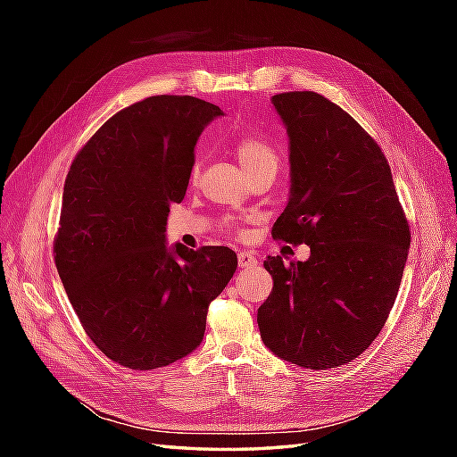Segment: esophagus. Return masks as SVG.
<instances>
[{
	"label": "esophagus",
	"instance_id": "34e87169",
	"mask_svg": "<svg viewBox=\"0 0 457 457\" xmlns=\"http://www.w3.org/2000/svg\"><path fill=\"white\" fill-rule=\"evenodd\" d=\"M238 265L240 267H253V265H257V257L250 252H238Z\"/></svg>",
	"mask_w": 457,
	"mask_h": 457
}]
</instances>
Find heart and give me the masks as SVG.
Masks as SVG:
<instances>
[{
  "label": "heart",
  "mask_w": 457,
  "mask_h": 457,
  "mask_svg": "<svg viewBox=\"0 0 457 457\" xmlns=\"http://www.w3.org/2000/svg\"><path fill=\"white\" fill-rule=\"evenodd\" d=\"M237 158L245 173L265 168V165H269V168H278V156H276L274 148L262 139H257V137H247V139H242L237 145ZM196 175L198 165H195V170H192V177Z\"/></svg>",
  "instance_id": "b5f03b06"
}]
</instances>
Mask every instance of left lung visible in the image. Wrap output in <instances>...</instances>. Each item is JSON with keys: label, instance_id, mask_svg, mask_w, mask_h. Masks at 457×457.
I'll list each match as a JSON object with an SVG mask.
<instances>
[{"label": "left lung", "instance_id": "8db88e82", "mask_svg": "<svg viewBox=\"0 0 457 457\" xmlns=\"http://www.w3.org/2000/svg\"><path fill=\"white\" fill-rule=\"evenodd\" d=\"M287 133L289 196L272 237L307 244V261L267 257L274 287L257 311L265 347L309 370L347 364L386 322L410 228L381 148L343 108L312 91L274 95Z\"/></svg>", "mask_w": 457, "mask_h": 457}]
</instances>
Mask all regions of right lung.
Here are the masks:
<instances>
[{"instance_id": "right-lung-1", "label": "right lung", "mask_w": 457, "mask_h": 457, "mask_svg": "<svg viewBox=\"0 0 457 457\" xmlns=\"http://www.w3.org/2000/svg\"><path fill=\"white\" fill-rule=\"evenodd\" d=\"M225 116L195 96L120 110L68 171L54 262L86 334L108 358L154 370L200 347L210 303L238 267L225 245H168L202 131Z\"/></svg>"}]
</instances>
